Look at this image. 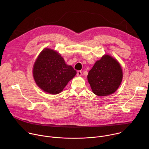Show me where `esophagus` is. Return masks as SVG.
Segmentation results:
<instances>
[{
    "instance_id": "obj_1",
    "label": "esophagus",
    "mask_w": 149,
    "mask_h": 149,
    "mask_svg": "<svg viewBox=\"0 0 149 149\" xmlns=\"http://www.w3.org/2000/svg\"><path fill=\"white\" fill-rule=\"evenodd\" d=\"M77 76H81L82 75V72L81 71H77Z\"/></svg>"
}]
</instances>
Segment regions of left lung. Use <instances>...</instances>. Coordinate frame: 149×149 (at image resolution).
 Instances as JSON below:
<instances>
[{"label": "left lung", "instance_id": "left-lung-1", "mask_svg": "<svg viewBox=\"0 0 149 149\" xmlns=\"http://www.w3.org/2000/svg\"><path fill=\"white\" fill-rule=\"evenodd\" d=\"M87 78L94 94L98 96L109 95L120 86L123 79L122 69L116 59L105 55L96 61Z\"/></svg>", "mask_w": 149, "mask_h": 149}]
</instances>
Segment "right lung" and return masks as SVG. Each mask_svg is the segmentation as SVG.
I'll use <instances>...</instances> for the list:
<instances>
[{"instance_id":"add662e5","label":"right lung","mask_w":149,"mask_h":149,"mask_svg":"<svg viewBox=\"0 0 149 149\" xmlns=\"http://www.w3.org/2000/svg\"><path fill=\"white\" fill-rule=\"evenodd\" d=\"M76 74L73 67L67 65L58 52L48 48L40 53L33 68L37 86L51 94L60 93Z\"/></svg>"}]
</instances>
